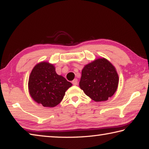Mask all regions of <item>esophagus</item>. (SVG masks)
I'll use <instances>...</instances> for the list:
<instances>
[{
  "instance_id": "34e87169",
  "label": "esophagus",
  "mask_w": 149,
  "mask_h": 149,
  "mask_svg": "<svg viewBox=\"0 0 149 149\" xmlns=\"http://www.w3.org/2000/svg\"><path fill=\"white\" fill-rule=\"evenodd\" d=\"M72 84L74 85H77L78 84V80L77 79H75L72 81Z\"/></svg>"
}]
</instances>
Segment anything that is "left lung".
<instances>
[{"instance_id":"8db88e82","label":"left lung","mask_w":149,"mask_h":149,"mask_svg":"<svg viewBox=\"0 0 149 149\" xmlns=\"http://www.w3.org/2000/svg\"><path fill=\"white\" fill-rule=\"evenodd\" d=\"M119 77L107 59L100 58L85 65L79 81L81 89L95 102L107 100L116 91Z\"/></svg>"}]
</instances>
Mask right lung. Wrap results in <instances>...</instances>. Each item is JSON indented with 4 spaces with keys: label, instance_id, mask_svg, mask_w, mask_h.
<instances>
[{
    "label": "right lung",
    "instance_id": "right-lung-1",
    "mask_svg": "<svg viewBox=\"0 0 149 149\" xmlns=\"http://www.w3.org/2000/svg\"><path fill=\"white\" fill-rule=\"evenodd\" d=\"M72 84L58 75L54 64L41 62L33 68L29 77L28 89L32 99L44 107H54L62 101Z\"/></svg>",
    "mask_w": 149,
    "mask_h": 149
}]
</instances>
